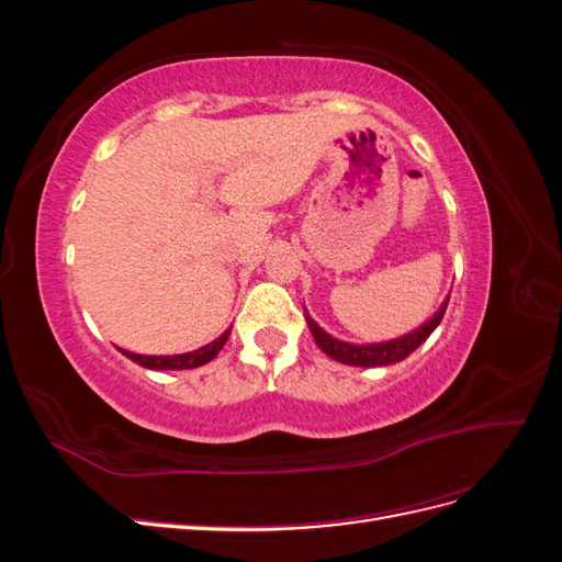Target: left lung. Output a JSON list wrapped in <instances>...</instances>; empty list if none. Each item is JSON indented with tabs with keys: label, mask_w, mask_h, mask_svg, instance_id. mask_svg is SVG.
Masks as SVG:
<instances>
[{
	"label": "left lung",
	"mask_w": 562,
	"mask_h": 562,
	"mask_svg": "<svg viewBox=\"0 0 562 562\" xmlns=\"http://www.w3.org/2000/svg\"><path fill=\"white\" fill-rule=\"evenodd\" d=\"M450 297L440 304V310L434 314L431 321L424 323L422 328L407 333L398 339H391V342H380V345H349V342H339V339L330 337L326 330L318 328V323L304 312V318H307V326L316 339V345L326 351L330 359L347 363V366H361V368H378V366H389V363H398L405 356H411L424 339H427L440 321H443V314L448 310Z\"/></svg>",
	"instance_id": "left-lung-1"
}]
</instances>
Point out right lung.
Here are the masks:
<instances>
[{
    "instance_id": "add662e5",
    "label": "right lung",
    "mask_w": 562,
    "mask_h": 562,
    "mask_svg": "<svg viewBox=\"0 0 562 562\" xmlns=\"http://www.w3.org/2000/svg\"><path fill=\"white\" fill-rule=\"evenodd\" d=\"M229 333H232V328L220 335L215 342L201 347L196 351H187V353H178V356H140V353H131L126 349H119V351H122L126 359L140 363L143 368H149V370H187V368H199L203 363L213 361L217 351L225 347Z\"/></svg>"
}]
</instances>
